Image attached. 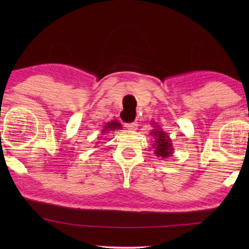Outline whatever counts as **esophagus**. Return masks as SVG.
<instances>
[{
  "label": "esophagus",
  "mask_w": 249,
  "mask_h": 249,
  "mask_svg": "<svg viewBox=\"0 0 249 249\" xmlns=\"http://www.w3.org/2000/svg\"><path fill=\"white\" fill-rule=\"evenodd\" d=\"M137 123L136 122H134V123H129V124H126L125 127L127 128L128 130H136L137 129Z\"/></svg>",
  "instance_id": "obj_1"
}]
</instances>
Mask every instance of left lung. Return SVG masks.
Segmentation results:
<instances>
[{"label":"left lung","instance_id":"8db88e82","mask_svg":"<svg viewBox=\"0 0 249 249\" xmlns=\"http://www.w3.org/2000/svg\"><path fill=\"white\" fill-rule=\"evenodd\" d=\"M150 125L153 126V129L150 130L149 135L153 137V147L156 157L167 159L174 154V146H172V141L165 130L156 123V122H149Z\"/></svg>","mask_w":249,"mask_h":249}]
</instances>
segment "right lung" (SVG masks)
Segmentation results:
<instances>
[{"mask_svg":"<svg viewBox=\"0 0 249 249\" xmlns=\"http://www.w3.org/2000/svg\"><path fill=\"white\" fill-rule=\"evenodd\" d=\"M122 128H123V126H122L121 123H119V121L112 120L111 122H107V123H105V125H103V129L101 130V133H102V135H104V134H107L109 132H113V130H115V129H122Z\"/></svg>","mask_w":249,"mask_h":249,"instance_id":"add662e5","label":"right lung"}]
</instances>
